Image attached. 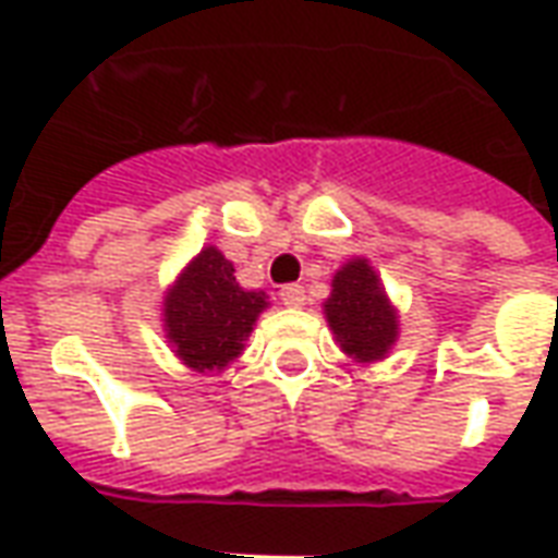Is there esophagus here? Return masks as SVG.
<instances>
[{"mask_svg":"<svg viewBox=\"0 0 558 558\" xmlns=\"http://www.w3.org/2000/svg\"><path fill=\"white\" fill-rule=\"evenodd\" d=\"M280 302L287 304V307H302V304H304V287H299V283L280 287Z\"/></svg>","mask_w":558,"mask_h":558,"instance_id":"1","label":"esophagus"}]
</instances>
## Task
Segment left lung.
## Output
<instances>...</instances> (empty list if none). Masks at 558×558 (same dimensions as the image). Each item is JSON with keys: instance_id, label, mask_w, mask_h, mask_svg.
<instances>
[{"instance_id": "1", "label": "left lung", "mask_w": 558, "mask_h": 558, "mask_svg": "<svg viewBox=\"0 0 558 558\" xmlns=\"http://www.w3.org/2000/svg\"><path fill=\"white\" fill-rule=\"evenodd\" d=\"M323 314L340 350L359 364L388 359L400 338L398 307L367 256H352L335 271Z\"/></svg>"}]
</instances>
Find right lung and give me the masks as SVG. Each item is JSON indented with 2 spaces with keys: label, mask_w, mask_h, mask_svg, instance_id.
Returning a JSON list of instances; mask_svg holds the SVG:
<instances>
[{
  "label": "right lung",
  "mask_w": 558,
  "mask_h": 558,
  "mask_svg": "<svg viewBox=\"0 0 558 558\" xmlns=\"http://www.w3.org/2000/svg\"><path fill=\"white\" fill-rule=\"evenodd\" d=\"M266 307V292L244 290L230 259L208 244L163 292V338L184 367L223 374L244 352Z\"/></svg>",
  "instance_id": "obj_1"
}]
</instances>
